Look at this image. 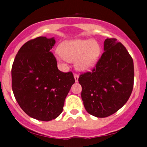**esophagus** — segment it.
I'll use <instances>...</instances> for the list:
<instances>
[{"label": "esophagus", "mask_w": 147, "mask_h": 147, "mask_svg": "<svg viewBox=\"0 0 147 147\" xmlns=\"http://www.w3.org/2000/svg\"><path fill=\"white\" fill-rule=\"evenodd\" d=\"M74 78H75V82H78V78H79V75L78 74H74Z\"/></svg>", "instance_id": "obj_1"}]
</instances>
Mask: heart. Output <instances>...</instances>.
Wrapping results in <instances>:
<instances>
[{
    "label": "heart",
    "instance_id": "b5f03b06",
    "mask_svg": "<svg viewBox=\"0 0 147 147\" xmlns=\"http://www.w3.org/2000/svg\"><path fill=\"white\" fill-rule=\"evenodd\" d=\"M100 54L101 47L97 41L90 39H76L62 43L56 57L62 62L75 61L77 69L87 72L95 67Z\"/></svg>",
    "mask_w": 147,
    "mask_h": 147
}]
</instances>
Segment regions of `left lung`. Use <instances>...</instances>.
Wrapping results in <instances>:
<instances>
[{
	"instance_id": "8db88e82",
	"label": "left lung",
	"mask_w": 147,
	"mask_h": 147,
	"mask_svg": "<svg viewBox=\"0 0 147 147\" xmlns=\"http://www.w3.org/2000/svg\"><path fill=\"white\" fill-rule=\"evenodd\" d=\"M104 51L92 72L82 74L81 98L88 113L105 118L127 102L134 86V62L126 47L116 39H106Z\"/></svg>"
}]
</instances>
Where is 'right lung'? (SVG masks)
I'll list each match as a JSON object with an SVG mask.
<instances>
[{
    "instance_id": "add662e5",
    "label": "right lung",
    "mask_w": 147,
    "mask_h": 147,
    "mask_svg": "<svg viewBox=\"0 0 147 147\" xmlns=\"http://www.w3.org/2000/svg\"><path fill=\"white\" fill-rule=\"evenodd\" d=\"M55 38L39 36L18 50L11 69L12 90L21 109L30 117L49 121L61 114L75 83L73 74L62 72L50 52Z\"/></svg>"
}]
</instances>
